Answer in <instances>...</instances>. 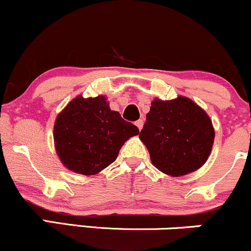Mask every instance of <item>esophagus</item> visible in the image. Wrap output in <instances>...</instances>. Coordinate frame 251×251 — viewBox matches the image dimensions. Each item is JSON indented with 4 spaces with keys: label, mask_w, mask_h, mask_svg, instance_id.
<instances>
[{
    "label": "esophagus",
    "mask_w": 251,
    "mask_h": 251,
    "mask_svg": "<svg viewBox=\"0 0 251 251\" xmlns=\"http://www.w3.org/2000/svg\"><path fill=\"white\" fill-rule=\"evenodd\" d=\"M135 126H137V127L139 129H142L143 126H144V120L143 119L137 120V122H135Z\"/></svg>",
    "instance_id": "esophagus-1"
}]
</instances>
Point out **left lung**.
<instances>
[{
  "label": "left lung",
  "instance_id": "1",
  "mask_svg": "<svg viewBox=\"0 0 251 251\" xmlns=\"http://www.w3.org/2000/svg\"><path fill=\"white\" fill-rule=\"evenodd\" d=\"M139 138L154 168L180 177L201 169L208 160L215 128L208 113L190 98H155Z\"/></svg>",
  "mask_w": 251,
  "mask_h": 251
}]
</instances>
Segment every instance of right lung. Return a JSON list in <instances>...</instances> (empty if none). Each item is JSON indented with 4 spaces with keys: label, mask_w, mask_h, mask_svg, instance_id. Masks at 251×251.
Instances as JSON below:
<instances>
[{
    "label": "right lung",
    "mask_w": 251,
    "mask_h": 251,
    "mask_svg": "<svg viewBox=\"0 0 251 251\" xmlns=\"http://www.w3.org/2000/svg\"><path fill=\"white\" fill-rule=\"evenodd\" d=\"M139 134L133 124L112 111L105 96H77L57 114L54 146L62 165L72 172L99 174L117 159L120 149Z\"/></svg>",
    "instance_id": "add662e5"
}]
</instances>
